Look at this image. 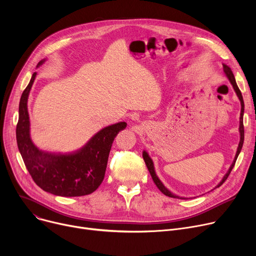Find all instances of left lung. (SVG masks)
I'll return each instance as SVG.
<instances>
[{
  "mask_svg": "<svg viewBox=\"0 0 256 256\" xmlns=\"http://www.w3.org/2000/svg\"><path fill=\"white\" fill-rule=\"evenodd\" d=\"M223 70H224V72H225L226 76L228 78V80H230V83H232V87H234V91H236V96H238V98H240V106H242V109H240V143H238V152H236V158H234V163L232 164V166H230V170H228V172H227V173L225 174V176H224L223 180H222L220 182V184L217 186V188H219V186H221V184H222L227 180V178L230 176V172H232V168L234 167L236 160V158H238V154H240V150H242V147H243V143H244V124H243V116H244V100H243V96H242L240 90L238 89V85H236V78H234V74H232V70H230V67H228L227 65H223ZM143 158H144V160H145V164H146L147 168H148V171H150V176H152V180H154V182L156 186L158 188V190H160V192H162L163 194H165L166 196L173 197V198L184 199L182 197H180V196H176V195L172 194L169 190H167V189H166V188L164 186V184H162V182H160V180L158 178L156 174V172H154V163H152V158L148 156V154H147V152H143Z\"/></svg>",
  "mask_w": 256,
  "mask_h": 256,
  "instance_id": "obj_1",
  "label": "left lung"
}]
</instances>
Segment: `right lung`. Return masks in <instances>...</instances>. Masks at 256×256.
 <instances>
[{"label": "right lung", "instance_id": "add662e5", "mask_svg": "<svg viewBox=\"0 0 256 256\" xmlns=\"http://www.w3.org/2000/svg\"><path fill=\"white\" fill-rule=\"evenodd\" d=\"M35 76L36 72L24 90L18 108L16 141L24 163L35 184L46 192L63 197L91 194L102 182L114 138L126 124L118 122L102 128L76 154H54L39 150L30 138L26 108Z\"/></svg>", "mask_w": 256, "mask_h": 256}]
</instances>
